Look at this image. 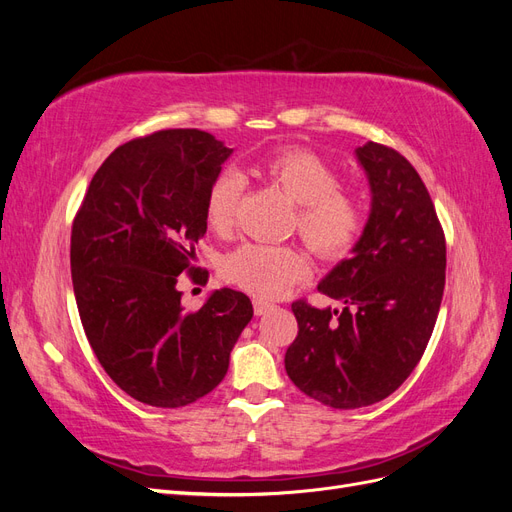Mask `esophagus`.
I'll return each mask as SVG.
<instances>
[{"label": "esophagus", "mask_w": 512, "mask_h": 512, "mask_svg": "<svg viewBox=\"0 0 512 512\" xmlns=\"http://www.w3.org/2000/svg\"><path fill=\"white\" fill-rule=\"evenodd\" d=\"M273 309V303H269V301H262V299H254V314L256 316H265V314H269Z\"/></svg>", "instance_id": "esophagus-1"}]
</instances>
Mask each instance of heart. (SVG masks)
<instances>
[{
	"mask_svg": "<svg viewBox=\"0 0 512 512\" xmlns=\"http://www.w3.org/2000/svg\"><path fill=\"white\" fill-rule=\"evenodd\" d=\"M250 173L275 185L297 205L294 228L305 245L322 260L348 256L365 228V205L359 192L339 183L337 168L307 149L286 147L262 156ZM243 181L235 170H222L205 196L207 226L226 235L237 218ZM224 280L256 297H280L309 275V262L297 247L245 243L222 260Z\"/></svg>",
	"mask_w": 512,
	"mask_h": 512,
	"instance_id": "heart-1",
	"label": "heart"
}]
</instances>
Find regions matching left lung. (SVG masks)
<instances>
[{"instance_id":"left-lung-1","label":"left lung","mask_w":512,"mask_h":512,"mask_svg":"<svg viewBox=\"0 0 512 512\" xmlns=\"http://www.w3.org/2000/svg\"><path fill=\"white\" fill-rule=\"evenodd\" d=\"M356 158L371 185L369 220L354 256L318 286L344 309L294 301L299 333L284 359L294 386L335 410L376 404L412 374L436 327L446 271L444 230L414 166L380 143Z\"/></svg>"}]
</instances>
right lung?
<instances>
[{"label": "right lung", "mask_w": 512, "mask_h": 512, "mask_svg": "<svg viewBox=\"0 0 512 512\" xmlns=\"http://www.w3.org/2000/svg\"><path fill=\"white\" fill-rule=\"evenodd\" d=\"M230 153L190 128L134 138L102 162L74 215L70 269L89 346L119 389L147 406L181 408L211 393L254 316L230 288L185 312L177 288L181 273L207 284L194 245Z\"/></svg>", "instance_id": "add662e5"}]
</instances>
